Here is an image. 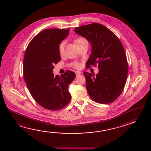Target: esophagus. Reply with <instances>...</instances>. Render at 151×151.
<instances>
[{
  "instance_id": "obj_1",
  "label": "esophagus",
  "mask_w": 151,
  "mask_h": 151,
  "mask_svg": "<svg viewBox=\"0 0 151 151\" xmlns=\"http://www.w3.org/2000/svg\"><path fill=\"white\" fill-rule=\"evenodd\" d=\"M80 74H81V72H80V71H76V76H79Z\"/></svg>"
}]
</instances>
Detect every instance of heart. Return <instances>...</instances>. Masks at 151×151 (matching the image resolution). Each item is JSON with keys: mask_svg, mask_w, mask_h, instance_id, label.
I'll return each mask as SVG.
<instances>
[{"mask_svg": "<svg viewBox=\"0 0 151 151\" xmlns=\"http://www.w3.org/2000/svg\"><path fill=\"white\" fill-rule=\"evenodd\" d=\"M75 42L77 45L78 47L81 46V45H84V44H88V42L87 39L83 37H78L75 40ZM66 46V41L63 40L60 42L59 45L58 46V51L60 55H63L64 54L65 48ZM73 66L76 68L79 69L81 68V64L79 63H75L73 64Z\"/></svg>", "mask_w": 151, "mask_h": 151, "instance_id": "1", "label": "heart"}]
</instances>
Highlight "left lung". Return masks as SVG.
I'll return each instance as SVG.
<instances>
[{
    "label": "left lung",
    "instance_id": "8db88e82",
    "mask_svg": "<svg viewBox=\"0 0 151 151\" xmlns=\"http://www.w3.org/2000/svg\"><path fill=\"white\" fill-rule=\"evenodd\" d=\"M74 31L92 45L87 67L98 64L99 69L96 76L83 73L87 92L96 103H112L122 93L128 74L127 60L122 42L112 31L98 23L76 27Z\"/></svg>",
    "mask_w": 151,
    "mask_h": 151
}]
</instances>
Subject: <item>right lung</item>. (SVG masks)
Listing matches in <instances>:
<instances>
[{"instance_id":"obj_1","label":"right lung","mask_w":151,"mask_h":151,"mask_svg":"<svg viewBox=\"0 0 151 151\" xmlns=\"http://www.w3.org/2000/svg\"><path fill=\"white\" fill-rule=\"evenodd\" d=\"M70 29H45L29 42L23 61V76L33 98L45 109L58 111L70 102L68 87L76 74L66 71L61 76L52 72L53 65L60 61V42Z\"/></svg>"}]
</instances>
